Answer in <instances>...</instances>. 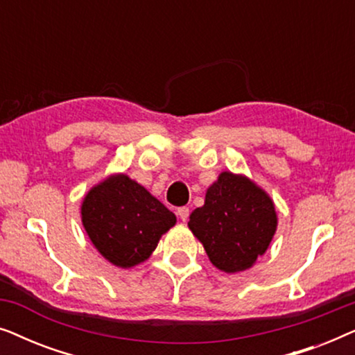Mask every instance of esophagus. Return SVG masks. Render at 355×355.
I'll return each mask as SVG.
<instances>
[{
	"mask_svg": "<svg viewBox=\"0 0 355 355\" xmlns=\"http://www.w3.org/2000/svg\"><path fill=\"white\" fill-rule=\"evenodd\" d=\"M189 213H191V210H189V207L178 208V216H179V220H181V221H187Z\"/></svg>",
	"mask_w": 355,
	"mask_h": 355,
	"instance_id": "34e87169",
	"label": "esophagus"
}]
</instances>
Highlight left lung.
I'll return each mask as SVG.
<instances>
[{"mask_svg":"<svg viewBox=\"0 0 355 355\" xmlns=\"http://www.w3.org/2000/svg\"><path fill=\"white\" fill-rule=\"evenodd\" d=\"M189 227L216 268L236 273L250 268L268 249L276 211L260 187L225 171L207 191L205 205L192 211Z\"/></svg>","mask_w":355,"mask_h":355,"instance_id":"left-lung-1","label":"left lung"}]
</instances>
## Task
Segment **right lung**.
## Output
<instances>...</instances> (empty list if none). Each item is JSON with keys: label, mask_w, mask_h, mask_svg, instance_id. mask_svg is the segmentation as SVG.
Listing matches in <instances>:
<instances>
[{"label": "right lung", "mask_w": 355, "mask_h": 355, "mask_svg": "<svg viewBox=\"0 0 355 355\" xmlns=\"http://www.w3.org/2000/svg\"><path fill=\"white\" fill-rule=\"evenodd\" d=\"M82 223L101 255L121 268L147 260L176 216L125 174L105 179L82 203Z\"/></svg>", "instance_id": "right-lung-1"}]
</instances>
